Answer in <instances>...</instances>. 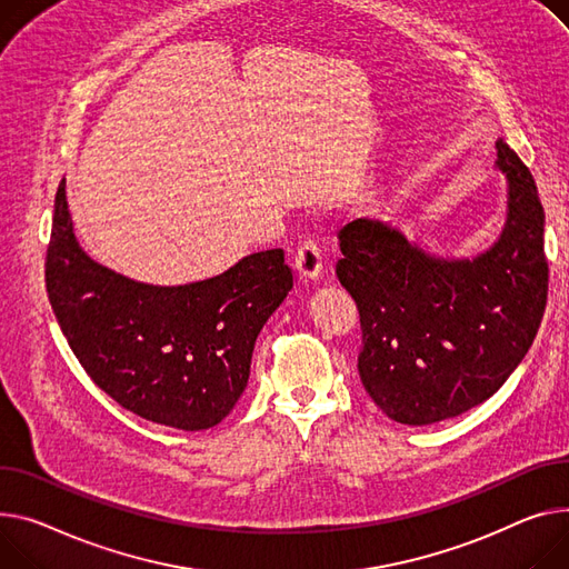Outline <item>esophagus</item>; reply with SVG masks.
Segmentation results:
<instances>
[{
  "instance_id": "34e87169",
  "label": "esophagus",
  "mask_w": 569,
  "mask_h": 569,
  "mask_svg": "<svg viewBox=\"0 0 569 569\" xmlns=\"http://www.w3.org/2000/svg\"><path fill=\"white\" fill-rule=\"evenodd\" d=\"M295 270L305 283H316L322 277V253L313 240H305L297 247Z\"/></svg>"
}]
</instances>
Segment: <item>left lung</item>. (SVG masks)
<instances>
[{
  "label": "left lung",
  "instance_id": "1",
  "mask_svg": "<svg viewBox=\"0 0 569 569\" xmlns=\"http://www.w3.org/2000/svg\"><path fill=\"white\" fill-rule=\"evenodd\" d=\"M508 182L499 240L443 258L380 219L340 231L336 277L357 301L359 377L389 419L430 426L495 396L521 363L547 307L545 210L515 150L497 141Z\"/></svg>",
  "mask_w": 569,
  "mask_h": 569
}]
</instances>
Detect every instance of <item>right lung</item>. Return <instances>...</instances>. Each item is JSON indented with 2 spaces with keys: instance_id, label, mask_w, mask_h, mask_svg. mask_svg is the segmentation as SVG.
Segmentation results:
<instances>
[{
  "instance_id": "right-lung-1",
  "label": "right lung",
  "mask_w": 569,
  "mask_h": 569,
  "mask_svg": "<svg viewBox=\"0 0 569 569\" xmlns=\"http://www.w3.org/2000/svg\"><path fill=\"white\" fill-rule=\"evenodd\" d=\"M52 311L91 380L128 411L208 430L242 396L256 338L292 288L281 249L249 253L212 279L153 286L96 262L74 238L66 178L46 260Z\"/></svg>"
}]
</instances>
